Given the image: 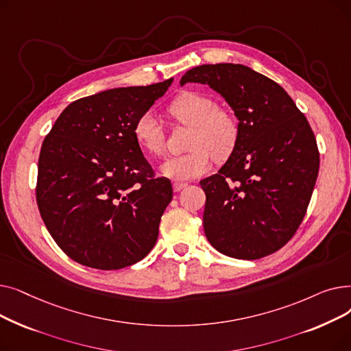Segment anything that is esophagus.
<instances>
[{
  "mask_svg": "<svg viewBox=\"0 0 351 351\" xmlns=\"http://www.w3.org/2000/svg\"><path fill=\"white\" fill-rule=\"evenodd\" d=\"M188 186V183H185V182H175L173 183V191L175 192H180V191H183Z\"/></svg>",
  "mask_w": 351,
  "mask_h": 351,
  "instance_id": "obj_1",
  "label": "esophagus"
}]
</instances>
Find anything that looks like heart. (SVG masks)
Here are the masks:
<instances>
[{
	"label": "heart",
	"instance_id": "heart-1",
	"mask_svg": "<svg viewBox=\"0 0 351 351\" xmlns=\"http://www.w3.org/2000/svg\"><path fill=\"white\" fill-rule=\"evenodd\" d=\"M169 115L182 125L191 126L188 138L189 151L166 159L160 166L165 176L175 180L192 179L210 169L212 158L222 162L228 159L239 139V125L233 115L219 109L216 101L200 92H183L168 106ZM138 145L152 156L165 151V131L152 112L142 114L134 125Z\"/></svg>",
	"mask_w": 351,
	"mask_h": 351
}]
</instances>
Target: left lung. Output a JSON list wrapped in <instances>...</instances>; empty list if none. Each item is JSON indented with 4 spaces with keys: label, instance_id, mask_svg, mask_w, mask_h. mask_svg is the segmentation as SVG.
Here are the masks:
<instances>
[{
    "label": "left lung",
    "instance_id": "8db88e82",
    "mask_svg": "<svg viewBox=\"0 0 351 351\" xmlns=\"http://www.w3.org/2000/svg\"><path fill=\"white\" fill-rule=\"evenodd\" d=\"M209 85L239 119L234 151L200 180L210 245L254 261L283 247L299 229L319 173L315 134L287 92L241 64L200 65L180 80Z\"/></svg>",
    "mask_w": 351,
    "mask_h": 351
}]
</instances>
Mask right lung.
Returning <instances> with one entry per match:
<instances>
[{
	"mask_svg": "<svg viewBox=\"0 0 351 351\" xmlns=\"http://www.w3.org/2000/svg\"><path fill=\"white\" fill-rule=\"evenodd\" d=\"M172 81L77 99L45 136L36 204L52 239L72 261L117 270L154 249L173 191L169 179L154 175L134 125Z\"/></svg>",
	"mask_w": 351,
	"mask_h": 351,
	"instance_id": "right-lung-1",
	"label": "right lung"
}]
</instances>
